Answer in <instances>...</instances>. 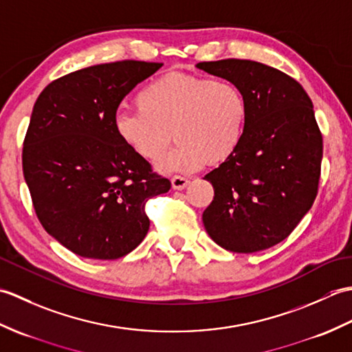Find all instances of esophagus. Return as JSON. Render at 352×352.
<instances>
[{
  "mask_svg": "<svg viewBox=\"0 0 352 352\" xmlns=\"http://www.w3.org/2000/svg\"><path fill=\"white\" fill-rule=\"evenodd\" d=\"M189 183H190L189 178H186V177H180V175H175V177H172V180H170L172 189H175V190H183L184 188H188Z\"/></svg>",
  "mask_w": 352,
  "mask_h": 352,
  "instance_id": "esophagus-1",
  "label": "esophagus"
}]
</instances>
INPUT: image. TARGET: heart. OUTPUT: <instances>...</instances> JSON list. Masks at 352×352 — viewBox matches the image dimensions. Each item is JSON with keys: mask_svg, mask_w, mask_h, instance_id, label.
<instances>
[{"mask_svg": "<svg viewBox=\"0 0 352 352\" xmlns=\"http://www.w3.org/2000/svg\"><path fill=\"white\" fill-rule=\"evenodd\" d=\"M134 110H118L113 130L142 159H162L172 138L178 144L159 163L164 172H189L228 160L241 145L248 104L228 80L169 72L142 87Z\"/></svg>", "mask_w": 352, "mask_h": 352, "instance_id": "1", "label": "heart"}]
</instances>
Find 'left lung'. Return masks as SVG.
<instances>
[{
	"label": "left lung",
	"mask_w": 352,
	"mask_h": 352,
	"mask_svg": "<svg viewBox=\"0 0 352 352\" xmlns=\"http://www.w3.org/2000/svg\"><path fill=\"white\" fill-rule=\"evenodd\" d=\"M197 68L234 83L248 104L241 145L204 177L214 190L203 213L206 231L227 251L271 248L318 193L322 136L311 100L296 80L258 62L226 58Z\"/></svg>",
	"instance_id": "left-lung-1"
}]
</instances>
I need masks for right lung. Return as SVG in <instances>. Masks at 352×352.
Masks as SVG:
<instances>
[{
	"instance_id": "1",
	"label": "right lung",
	"mask_w": 352,
	"mask_h": 352,
	"mask_svg": "<svg viewBox=\"0 0 352 352\" xmlns=\"http://www.w3.org/2000/svg\"><path fill=\"white\" fill-rule=\"evenodd\" d=\"M162 66H89L52 81L34 102L22 149L25 183L47 233L80 257L131 252L149 230L145 201L170 189L113 130L124 96Z\"/></svg>"
}]
</instances>
